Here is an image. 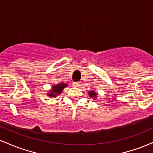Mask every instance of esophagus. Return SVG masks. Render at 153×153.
<instances>
[{"instance_id": "34e87169", "label": "esophagus", "mask_w": 153, "mask_h": 153, "mask_svg": "<svg viewBox=\"0 0 153 153\" xmlns=\"http://www.w3.org/2000/svg\"><path fill=\"white\" fill-rule=\"evenodd\" d=\"M72 85H73L74 86H75V87H79V86H81V83H80V82H73V83H72Z\"/></svg>"}]
</instances>
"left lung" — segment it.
Listing matches in <instances>:
<instances>
[{"label":"left lung","mask_w":153,"mask_h":153,"mask_svg":"<svg viewBox=\"0 0 153 153\" xmlns=\"http://www.w3.org/2000/svg\"><path fill=\"white\" fill-rule=\"evenodd\" d=\"M89 96L90 97H96V96L97 95V94H96L95 92H94V91H89Z\"/></svg>","instance_id":"1"}]
</instances>
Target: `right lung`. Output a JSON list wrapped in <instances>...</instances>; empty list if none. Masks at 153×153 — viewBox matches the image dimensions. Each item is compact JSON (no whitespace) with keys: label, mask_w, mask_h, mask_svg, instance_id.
<instances>
[{"label":"right lung","mask_w":153,"mask_h":153,"mask_svg":"<svg viewBox=\"0 0 153 153\" xmlns=\"http://www.w3.org/2000/svg\"><path fill=\"white\" fill-rule=\"evenodd\" d=\"M67 86V85L65 84L64 83H59V84L56 85V86H53L51 92L48 93V96H51V97H56V95L60 94V93L62 91V90L64 89V88L66 87Z\"/></svg>","instance_id":"right-lung-1"}]
</instances>
